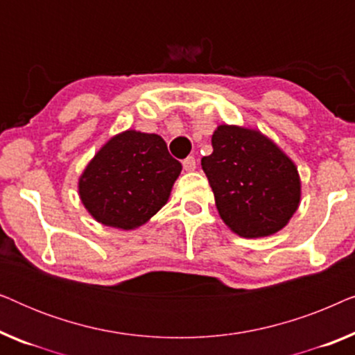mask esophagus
Here are the masks:
<instances>
[{"label": "esophagus", "mask_w": 355, "mask_h": 355, "mask_svg": "<svg viewBox=\"0 0 355 355\" xmlns=\"http://www.w3.org/2000/svg\"><path fill=\"white\" fill-rule=\"evenodd\" d=\"M182 166H184V169H186V171H189V173L193 171V169L197 168L196 158H193V157H187V158L182 162Z\"/></svg>", "instance_id": "1"}]
</instances>
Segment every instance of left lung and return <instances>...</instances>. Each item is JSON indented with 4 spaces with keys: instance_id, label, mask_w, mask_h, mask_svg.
I'll return each mask as SVG.
<instances>
[{
    "instance_id": "obj_1",
    "label": "left lung",
    "mask_w": 355,
    "mask_h": 355,
    "mask_svg": "<svg viewBox=\"0 0 355 355\" xmlns=\"http://www.w3.org/2000/svg\"><path fill=\"white\" fill-rule=\"evenodd\" d=\"M211 145L202 168L226 226L247 239L283 230L300 203L293 159L259 129L244 125L220 124Z\"/></svg>"
}]
</instances>
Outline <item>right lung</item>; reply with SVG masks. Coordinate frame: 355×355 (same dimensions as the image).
<instances>
[{"label": "right lung", "mask_w": 355, "mask_h": 355, "mask_svg": "<svg viewBox=\"0 0 355 355\" xmlns=\"http://www.w3.org/2000/svg\"><path fill=\"white\" fill-rule=\"evenodd\" d=\"M181 169L158 134L129 129L90 159L79 178V197L101 225L137 230L168 202Z\"/></svg>", "instance_id": "obj_1"}]
</instances>
